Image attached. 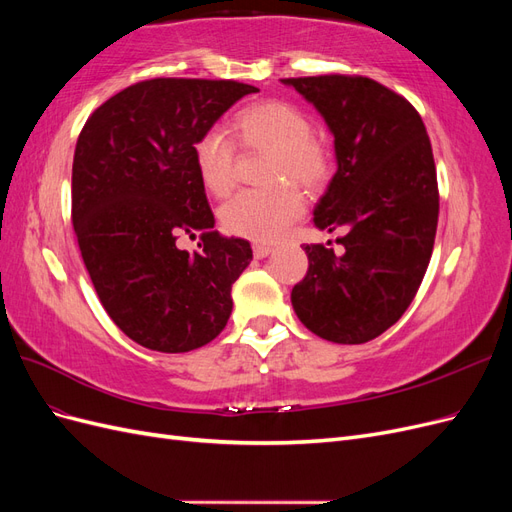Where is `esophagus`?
I'll return each mask as SVG.
<instances>
[{"instance_id": "34e87169", "label": "esophagus", "mask_w": 512, "mask_h": 512, "mask_svg": "<svg viewBox=\"0 0 512 512\" xmlns=\"http://www.w3.org/2000/svg\"><path fill=\"white\" fill-rule=\"evenodd\" d=\"M252 250H254V256H256V258H267V256L273 252V247H271V245L256 243V245L252 247Z\"/></svg>"}]
</instances>
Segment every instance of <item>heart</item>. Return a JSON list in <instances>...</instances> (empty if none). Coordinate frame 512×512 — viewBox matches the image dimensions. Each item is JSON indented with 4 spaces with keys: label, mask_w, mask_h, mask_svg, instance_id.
Listing matches in <instances>:
<instances>
[{
    "label": "heart",
    "mask_w": 512,
    "mask_h": 512,
    "mask_svg": "<svg viewBox=\"0 0 512 512\" xmlns=\"http://www.w3.org/2000/svg\"><path fill=\"white\" fill-rule=\"evenodd\" d=\"M232 130L243 149L269 153L265 190H243L222 207V224L239 237L275 241L303 213V190H320L331 175V151L312 134V121L282 100H262L243 106L232 117ZM200 183L213 196H226L235 183V143L209 128L192 145ZM281 183L277 184L276 181Z\"/></svg>",
    "instance_id": "1"
}]
</instances>
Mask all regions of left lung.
<instances>
[{"mask_svg":"<svg viewBox=\"0 0 512 512\" xmlns=\"http://www.w3.org/2000/svg\"><path fill=\"white\" fill-rule=\"evenodd\" d=\"M316 106L335 138L337 173L316 228H344L331 247L305 245L307 275L290 301L305 327L335 344H365L404 316L438 228V179L416 108L367 76L282 79ZM331 245V243H329Z\"/></svg>","mask_w":512,"mask_h":512,"instance_id":"8db88e82","label":"left lung"}]
</instances>
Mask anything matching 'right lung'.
Masks as SVG:
<instances>
[{
  "mask_svg": "<svg viewBox=\"0 0 512 512\" xmlns=\"http://www.w3.org/2000/svg\"><path fill=\"white\" fill-rule=\"evenodd\" d=\"M256 87L151 79L98 106L76 141L72 224L106 314L132 342L190 352L218 337L232 284L250 265L245 239L222 237L192 145ZM198 231L204 250L179 251Z\"/></svg>",
  "mask_w": 512,
  "mask_h": 512,
  "instance_id": "right-lung-1",
  "label": "right lung"
}]
</instances>
